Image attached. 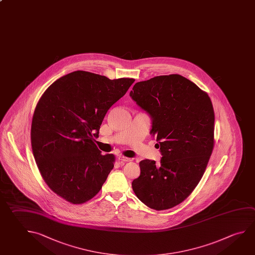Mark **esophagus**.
<instances>
[{
  "label": "esophagus",
  "instance_id": "obj_1",
  "mask_svg": "<svg viewBox=\"0 0 255 255\" xmlns=\"http://www.w3.org/2000/svg\"><path fill=\"white\" fill-rule=\"evenodd\" d=\"M118 160L120 162H129V161H130V158L124 156H118Z\"/></svg>",
  "mask_w": 255,
  "mask_h": 255
}]
</instances>
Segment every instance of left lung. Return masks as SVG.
Listing matches in <instances>:
<instances>
[{"mask_svg":"<svg viewBox=\"0 0 255 255\" xmlns=\"http://www.w3.org/2000/svg\"><path fill=\"white\" fill-rule=\"evenodd\" d=\"M129 96L151 117L160 163L139 162L131 183L138 200L156 210L178 205L195 189L214 147L215 115L209 95L179 74L137 82Z\"/></svg>","mask_w":255,"mask_h":255,"instance_id":"1","label":"left lung"}]
</instances>
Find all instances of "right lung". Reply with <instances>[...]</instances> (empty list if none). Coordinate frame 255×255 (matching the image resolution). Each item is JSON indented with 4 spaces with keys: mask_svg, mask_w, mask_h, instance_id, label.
Here are the masks:
<instances>
[{
    "mask_svg": "<svg viewBox=\"0 0 255 255\" xmlns=\"http://www.w3.org/2000/svg\"><path fill=\"white\" fill-rule=\"evenodd\" d=\"M134 81L76 71L42 95L32 118V150L45 183L63 200L81 204L101 190L116 157L101 155L93 136Z\"/></svg>",
    "mask_w": 255,
    "mask_h": 255,
    "instance_id": "add662e5",
    "label": "right lung"
}]
</instances>
